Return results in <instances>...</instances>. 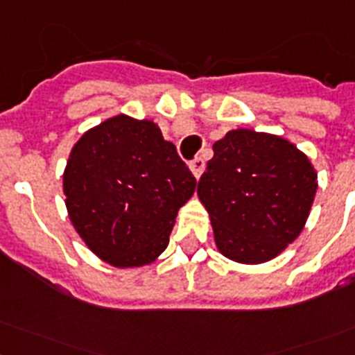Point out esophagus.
Segmentation results:
<instances>
[{"mask_svg":"<svg viewBox=\"0 0 355 355\" xmlns=\"http://www.w3.org/2000/svg\"><path fill=\"white\" fill-rule=\"evenodd\" d=\"M189 169H191V173L195 175V178H199L200 175H202V171H205V160H202V158H195V160H191V164H189Z\"/></svg>","mask_w":355,"mask_h":355,"instance_id":"34e87169","label":"esophagus"}]
</instances>
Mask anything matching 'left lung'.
Here are the masks:
<instances>
[{
  "label": "left lung",
  "mask_w": 355,
  "mask_h": 355,
  "mask_svg": "<svg viewBox=\"0 0 355 355\" xmlns=\"http://www.w3.org/2000/svg\"><path fill=\"white\" fill-rule=\"evenodd\" d=\"M317 191L308 156L287 139L248 128L214 144L197 186L217 248L239 263L269 261L302 232Z\"/></svg>",
  "instance_id": "8db88e82"
}]
</instances>
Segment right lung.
<instances>
[{"instance_id":"right-lung-1","label":"right lung","mask_w":355,"mask_h":355,"mask_svg":"<svg viewBox=\"0 0 355 355\" xmlns=\"http://www.w3.org/2000/svg\"><path fill=\"white\" fill-rule=\"evenodd\" d=\"M197 180L153 121L116 116L75 144L64 171L69 219L90 250L116 267L166 250Z\"/></svg>"}]
</instances>
